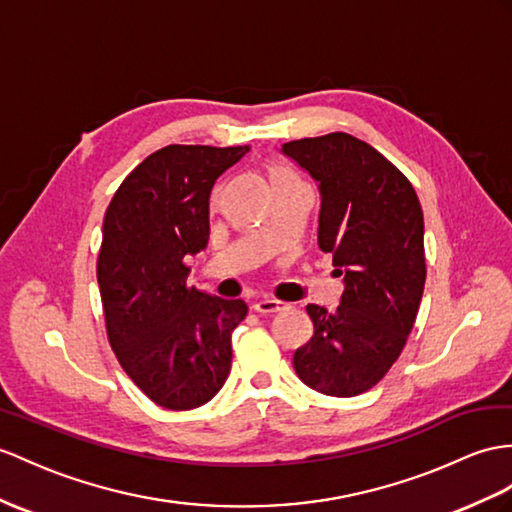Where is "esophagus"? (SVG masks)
Masks as SVG:
<instances>
[{
    "label": "esophagus",
    "mask_w": 512,
    "mask_h": 512,
    "mask_svg": "<svg viewBox=\"0 0 512 512\" xmlns=\"http://www.w3.org/2000/svg\"><path fill=\"white\" fill-rule=\"evenodd\" d=\"M258 315H273V313H280V310L286 308L284 302H280V299H271V297H265V299H258V302L252 306Z\"/></svg>",
    "instance_id": "esophagus-1"
}]
</instances>
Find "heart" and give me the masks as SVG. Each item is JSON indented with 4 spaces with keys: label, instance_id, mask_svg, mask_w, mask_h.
Listing matches in <instances>:
<instances>
[{
    "label": "heart",
    "instance_id": "1",
    "mask_svg": "<svg viewBox=\"0 0 512 512\" xmlns=\"http://www.w3.org/2000/svg\"><path fill=\"white\" fill-rule=\"evenodd\" d=\"M269 178H271V182L286 180V178H293V173H289V171L282 169V167H271L269 169Z\"/></svg>",
    "mask_w": 512,
    "mask_h": 512
}]
</instances>
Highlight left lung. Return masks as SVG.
<instances>
[{"label": "left lung", "mask_w": 512, "mask_h": 512, "mask_svg": "<svg viewBox=\"0 0 512 512\" xmlns=\"http://www.w3.org/2000/svg\"><path fill=\"white\" fill-rule=\"evenodd\" d=\"M282 154L317 182V243L345 276L336 310L306 306L315 332L293 367L323 395H360L386 376L415 326L426 284L419 197L400 169L352 134L284 143Z\"/></svg>", "instance_id": "8db88e82"}]
</instances>
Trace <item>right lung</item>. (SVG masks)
<instances>
[{
  "instance_id": "right-lung-1",
  "label": "right lung",
  "mask_w": 512,
  "mask_h": 512,
  "mask_svg": "<svg viewBox=\"0 0 512 512\" xmlns=\"http://www.w3.org/2000/svg\"><path fill=\"white\" fill-rule=\"evenodd\" d=\"M249 145H167L121 182L106 210L97 282L123 371L162 408L213 400L232 365L243 299L186 284V256L206 249L210 191Z\"/></svg>"
}]
</instances>
